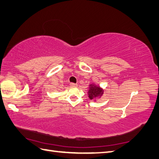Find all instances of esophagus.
I'll use <instances>...</instances> for the list:
<instances>
[{
    "instance_id": "obj_1",
    "label": "esophagus",
    "mask_w": 159,
    "mask_h": 159,
    "mask_svg": "<svg viewBox=\"0 0 159 159\" xmlns=\"http://www.w3.org/2000/svg\"><path fill=\"white\" fill-rule=\"evenodd\" d=\"M70 85L71 87H77V84L74 83H70Z\"/></svg>"
}]
</instances>
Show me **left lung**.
<instances>
[{
    "label": "left lung",
    "instance_id": "8db88e82",
    "mask_svg": "<svg viewBox=\"0 0 159 159\" xmlns=\"http://www.w3.org/2000/svg\"><path fill=\"white\" fill-rule=\"evenodd\" d=\"M89 86L90 87L88 91V95L91 100L95 99L98 96L102 95L103 90L102 89H101L100 87L93 85H90Z\"/></svg>",
    "mask_w": 159,
    "mask_h": 159
}]
</instances>
